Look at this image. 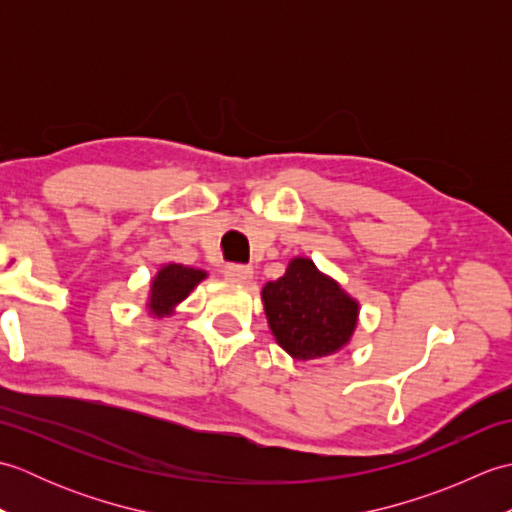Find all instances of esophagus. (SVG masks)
<instances>
[{"instance_id": "esophagus-1", "label": "esophagus", "mask_w": 512, "mask_h": 512, "mask_svg": "<svg viewBox=\"0 0 512 512\" xmlns=\"http://www.w3.org/2000/svg\"><path fill=\"white\" fill-rule=\"evenodd\" d=\"M224 275H226V279L237 281V284H246V281H250V277H253V270L244 264H228Z\"/></svg>"}]
</instances>
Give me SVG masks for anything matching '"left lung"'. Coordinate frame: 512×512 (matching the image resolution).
Segmentation results:
<instances>
[{
	"label": "left lung",
	"instance_id": "obj_1",
	"mask_svg": "<svg viewBox=\"0 0 512 512\" xmlns=\"http://www.w3.org/2000/svg\"><path fill=\"white\" fill-rule=\"evenodd\" d=\"M262 299L277 343L303 361L341 350L356 328V301L310 259H292L284 277L264 286Z\"/></svg>",
	"mask_w": 512,
	"mask_h": 512
}]
</instances>
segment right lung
I'll use <instances>...</instances> for the list:
<instances>
[{
    "label": "right lung",
    "mask_w": 512,
    "mask_h": 512,
    "mask_svg": "<svg viewBox=\"0 0 512 512\" xmlns=\"http://www.w3.org/2000/svg\"><path fill=\"white\" fill-rule=\"evenodd\" d=\"M206 275L202 270L187 268L180 264H169L158 273V277L151 284V301L149 310L162 317V314L171 312V308L180 303L189 295L195 284H200Z\"/></svg>",
    "instance_id": "obj_1"
}]
</instances>
